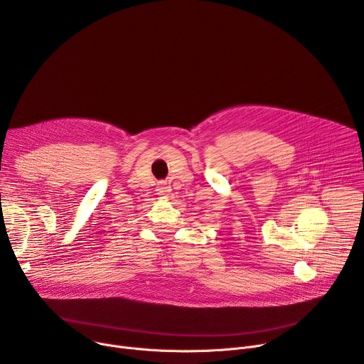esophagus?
Here are the masks:
<instances>
[{
    "label": "esophagus",
    "instance_id": "34e87169",
    "mask_svg": "<svg viewBox=\"0 0 364 364\" xmlns=\"http://www.w3.org/2000/svg\"><path fill=\"white\" fill-rule=\"evenodd\" d=\"M156 192H158V195H166V193L169 192L168 184L164 183V181H161V183L158 184V187H156Z\"/></svg>",
    "mask_w": 364,
    "mask_h": 364
}]
</instances>
